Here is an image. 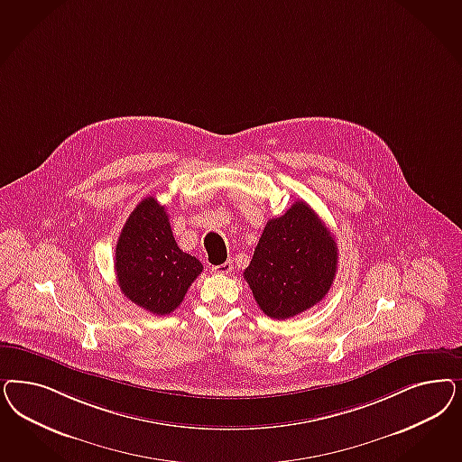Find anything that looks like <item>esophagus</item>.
Here are the masks:
<instances>
[{
	"instance_id": "34e87169",
	"label": "esophagus",
	"mask_w": 462,
	"mask_h": 462,
	"mask_svg": "<svg viewBox=\"0 0 462 462\" xmlns=\"http://www.w3.org/2000/svg\"><path fill=\"white\" fill-rule=\"evenodd\" d=\"M231 268H233L231 262H224L223 265H212L210 270H212L214 273H229Z\"/></svg>"
}]
</instances>
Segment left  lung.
Returning a JSON list of instances; mask_svg holds the SVG:
<instances>
[{
    "label": "left lung",
    "instance_id": "obj_1",
    "mask_svg": "<svg viewBox=\"0 0 462 462\" xmlns=\"http://www.w3.org/2000/svg\"><path fill=\"white\" fill-rule=\"evenodd\" d=\"M337 263L333 235L313 208L298 200L268 221L243 275L258 308L273 319H287L323 300Z\"/></svg>",
    "mask_w": 462,
    "mask_h": 462
}]
</instances>
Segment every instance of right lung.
I'll return each mask as SVG.
<instances>
[{"label": "right lung", "mask_w": 462, "mask_h": 462, "mask_svg": "<svg viewBox=\"0 0 462 462\" xmlns=\"http://www.w3.org/2000/svg\"><path fill=\"white\" fill-rule=\"evenodd\" d=\"M204 270L173 238L166 208L143 199L124 224L116 246V272L122 294L156 316L175 311Z\"/></svg>", "instance_id": "obj_1"}]
</instances>
